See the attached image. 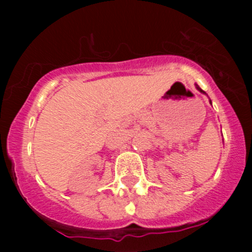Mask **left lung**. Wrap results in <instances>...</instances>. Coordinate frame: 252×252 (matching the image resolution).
Instances as JSON below:
<instances>
[{"mask_svg": "<svg viewBox=\"0 0 252 252\" xmlns=\"http://www.w3.org/2000/svg\"><path fill=\"white\" fill-rule=\"evenodd\" d=\"M196 89H197V90H199V91H201V93H205V91H202V90H201V89H200V88H199V86H197V85H196Z\"/></svg>", "mask_w": 252, "mask_h": 252, "instance_id": "obj_1", "label": "left lung"}]
</instances>
